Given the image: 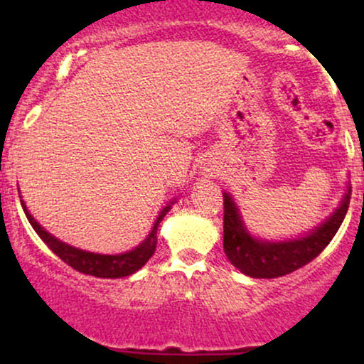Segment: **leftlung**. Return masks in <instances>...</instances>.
Here are the masks:
<instances>
[{"label":"left lung","mask_w":364,"mask_h":364,"mask_svg":"<svg viewBox=\"0 0 364 364\" xmlns=\"http://www.w3.org/2000/svg\"><path fill=\"white\" fill-rule=\"evenodd\" d=\"M224 253L240 272L255 279H275L294 272L323 252L349 208L350 186L339 207L315 229L291 240H262L246 228L240 207L231 193L224 191Z\"/></svg>","instance_id":"8db88e82"}]
</instances>
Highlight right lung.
<instances>
[{"mask_svg": "<svg viewBox=\"0 0 364 364\" xmlns=\"http://www.w3.org/2000/svg\"><path fill=\"white\" fill-rule=\"evenodd\" d=\"M174 202H176V200H171L168 205L159 212L152 229H150L147 237H145L139 246H135V248L124 253L102 255V253L85 252V250L75 248V246L58 240V237L53 236L51 232L46 231L43 225L32 217V214L28 212L27 205H25V202L22 200V196H20V203H22V208L25 215H27L28 223H31L32 228H34V231L39 235L41 240L49 246V250H51L53 253H56L63 262L68 263L72 269L78 270V272L94 275V277H102V279L127 277V275L135 274L136 270H140L141 267L149 262V258L152 257L154 252H156L159 224H161V220L164 219V215L171 210V207H173Z\"/></svg>", "mask_w": 364, "mask_h": 364, "instance_id": "1", "label": "right lung"}]
</instances>
